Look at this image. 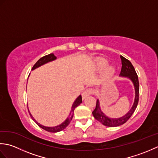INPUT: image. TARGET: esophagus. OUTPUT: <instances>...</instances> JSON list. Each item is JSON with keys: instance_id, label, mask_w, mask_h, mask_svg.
Masks as SVG:
<instances>
[{"instance_id": "obj_1", "label": "esophagus", "mask_w": 158, "mask_h": 158, "mask_svg": "<svg viewBox=\"0 0 158 158\" xmlns=\"http://www.w3.org/2000/svg\"><path fill=\"white\" fill-rule=\"evenodd\" d=\"M93 93V89H85L84 92H83L82 93V98L84 99L87 96H88L89 95L92 94Z\"/></svg>"}]
</instances>
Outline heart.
<instances>
[{
    "instance_id": "obj_1",
    "label": "heart",
    "mask_w": 158,
    "mask_h": 158,
    "mask_svg": "<svg viewBox=\"0 0 158 158\" xmlns=\"http://www.w3.org/2000/svg\"><path fill=\"white\" fill-rule=\"evenodd\" d=\"M109 62L106 61L105 59H100L96 62V68L98 69L99 71H102V70H105L106 68L107 69H105V73H104V79H109L114 75V74L115 73V69H114V67L113 66H108Z\"/></svg>"
}]
</instances>
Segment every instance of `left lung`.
Here are the masks:
<instances>
[{
  "instance_id": "left-lung-1",
  "label": "left lung",
  "mask_w": 158,
  "mask_h": 158,
  "mask_svg": "<svg viewBox=\"0 0 158 158\" xmlns=\"http://www.w3.org/2000/svg\"><path fill=\"white\" fill-rule=\"evenodd\" d=\"M120 58L122 60V70H121V73L119 74V77H126V78L129 79L130 81L132 82L135 90V101H134L132 108L130 109L129 111L127 112L126 115H124L122 117H118V118H112V117L106 116L105 114L102 111V110L100 107L99 100H97L96 108L92 112L93 115L96 119L99 121V122L102 124H103L104 126L108 127H117L125 123L127 121L130 119V117L132 115V114L135 112L139 102V83L138 76H137L135 69L132 66V63H131L128 60H127L122 56H120Z\"/></svg>"
}]
</instances>
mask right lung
<instances>
[{
    "mask_svg": "<svg viewBox=\"0 0 158 158\" xmlns=\"http://www.w3.org/2000/svg\"><path fill=\"white\" fill-rule=\"evenodd\" d=\"M56 58H57L56 57V56L53 54V53H50V54H49V55H47V56H43V57H42L41 58H40L38 60V61L35 63V64L33 66V67H32V70H35L36 69H37V68H39V67H40L41 66L44 65V64H45L48 63L49 62L53 61V60H56ZM81 102H82L81 96L79 95L76 98V100H75V101H74L73 105H72V107H71V110H70L69 115L68 117H67L66 119L63 123H62L61 124H60V125L56 126H53V127H48V126H45L41 125V123H38L37 122H36V121L35 120V119L31 115V113H30L29 110H28V111L30 113V115H31V118L33 120H34V122H35V123L37 124V125L40 127H41V128H43V130H45L46 131H48V132H60V131L63 130L64 129H65L66 127L68 126V125L70 122V121H71L72 119H73V115H74V110H75V109L76 108V107L78 106Z\"/></svg>",
    "mask_w": 158,
    "mask_h": 158,
    "instance_id": "right-lung-1",
    "label": "right lung"
}]
</instances>
